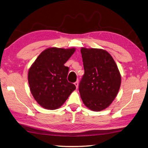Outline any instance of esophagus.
Instances as JSON below:
<instances>
[{"mask_svg": "<svg viewBox=\"0 0 148 148\" xmlns=\"http://www.w3.org/2000/svg\"><path fill=\"white\" fill-rule=\"evenodd\" d=\"M74 84L75 85V86H76V88H77L78 86H79V80H77V81L74 83Z\"/></svg>", "mask_w": 148, "mask_h": 148, "instance_id": "1", "label": "esophagus"}]
</instances>
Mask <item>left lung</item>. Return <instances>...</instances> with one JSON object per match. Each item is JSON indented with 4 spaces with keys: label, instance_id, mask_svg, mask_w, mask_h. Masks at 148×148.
<instances>
[{
    "label": "left lung",
    "instance_id": "left-lung-1",
    "mask_svg": "<svg viewBox=\"0 0 148 148\" xmlns=\"http://www.w3.org/2000/svg\"><path fill=\"white\" fill-rule=\"evenodd\" d=\"M84 74L79 89L86 106L101 111L110 106L117 95L121 77L111 55L101 49L82 48Z\"/></svg>",
    "mask_w": 148,
    "mask_h": 148
}]
</instances>
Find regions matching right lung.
I'll use <instances>...</instances> for the list:
<instances>
[{"label": "right lung", "instance_id": "1", "mask_svg": "<svg viewBox=\"0 0 148 148\" xmlns=\"http://www.w3.org/2000/svg\"><path fill=\"white\" fill-rule=\"evenodd\" d=\"M75 51V48L46 49L29 68L30 91L44 108L55 110L60 107L76 88L67 80L69 68L64 66Z\"/></svg>", "mask_w": 148, "mask_h": 148}]
</instances>
